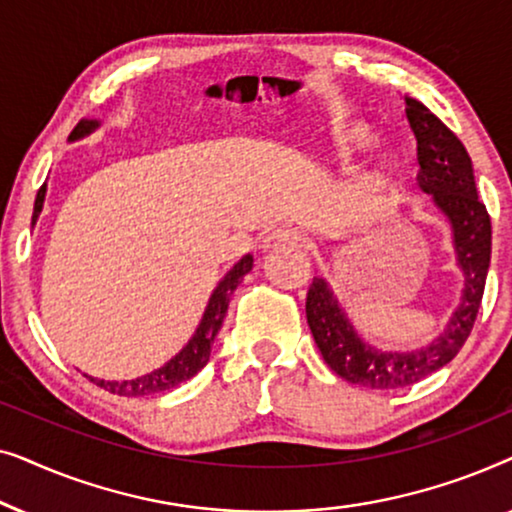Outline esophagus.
Listing matches in <instances>:
<instances>
[{
    "label": "esophagus",
    "instance_id": "obj_1",
    "mask_svg": "<svg viewBox=\"0 0 512 512\" xmlns=\"http://www.w3.org/2000/svg\"><path fill=\"white\" fill-rule=\"evenodd\" d=\"M307 237L298 228H277L263 240V249H303Z\"/></svg>",
    "mask_w": 512,
    "mask_h": 512
}]
</instances>
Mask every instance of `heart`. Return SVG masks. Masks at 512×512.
<instances>
[{"label":"heart","instance_id":"b5f03b06","mask_svg":"<svg viewBox=\"0 0 512 512\" xmlns=\"http://www.w3.org/2000/svg\"><path fill=\"white\" fill-rule=\"evenodd\" d=\"M373 142V132H370L368 128H363V125H354V128H349L342 132V135L338 137V156L340 158H354L356 153L366 149V146Z\"/></svg>","mask_w":512,"mask_h":512}]
</instances>
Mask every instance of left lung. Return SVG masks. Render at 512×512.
Returning <instances> with one entry per match:
<instances>
[{
  "instance_id": "1",
  "label": "left lung",
  "mask_w": 512,
  "mask_h": 512,
  "mask_svg": "<svg viewBox=\"0 0 512 512\" xmlns=\"http://www.w3.org/2000/svg\"><path fill=\"white\" fill-rule=\"evenodd\" d=\"M405 102V114L417 137V160L422 167L419 186L424 193L433 195V202L454 228V247L466 277L457 312L452 314L445 333H440L431 345L401 354L380 352L366 345L354 333V326L347 321L324 279H314L305 303L307 324L328 368L342 380L377 391L410 387L447 366L459 354L478 317L492 258V221L475 191L468 151L422 102Z\"/></svg>"
}]
</instances>
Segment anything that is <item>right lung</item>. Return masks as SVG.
I'll return each instance as SVG.
<instances>
[{
    "label": "right lung",
    "mask_w": 512,
    "mask_h": 512,
    "mask_svg": "<svg viewBox=\"0 0 512 512\" xmlns=\"http://www.w3.org/2000/svg\"><path fill=\"white\" fill-rule=\"evenodd\" d=\"M95 125H97V121H79L76 123V128L72 130V135H69V139H79L83 135H88ZM44 195H46V184L39 188L37 200H34L32 223L37 221L41 207H44ZM251 265H254V258L244 256L242 261L235 263L233 270H230L228 275L221 279V284L216 286L212 298H209V305L205 310V317H202V321H200L198 331H195L191 342H188V345L181 349V352L174 356L167 366L153 370L151 375L137 377V380H130V382H104V380H95V377H88V380L97 384V387L107 389V391H111V394H118V396L160 394V391L174 389V387H179L181 382L191 380V377L198 373L200 368L207 366L209 352H212L216 333L221 331L223 317H226V312H228L233 291L237 289V284L242 282V277L251 270Z\"/></svg>",
    "instance_id": "right-lung-1"
}]
</instances>
